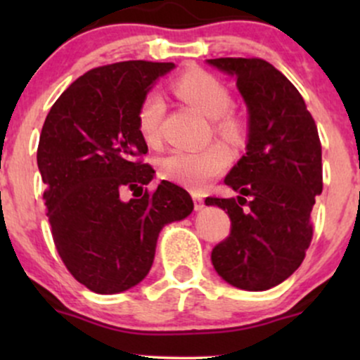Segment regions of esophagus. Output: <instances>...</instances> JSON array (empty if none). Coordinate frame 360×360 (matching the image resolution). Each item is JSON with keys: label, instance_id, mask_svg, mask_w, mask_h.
Segmentation results:
<instances>
[{"label": "esophagus", "instance_id": "esophagus-1", "mask_svg": "<svg viewBox=\"0 0 360 360\" xmlns=\"http://www.w3.org/2000/svg\"><path fill=\"white\" fill-rule=\"evenodd\" d=\"M193 200H194V210H203L205 200L200 196V194H193Z\"/></svg>", "mask_w": 360, "mask_h": 360}]
</instances>
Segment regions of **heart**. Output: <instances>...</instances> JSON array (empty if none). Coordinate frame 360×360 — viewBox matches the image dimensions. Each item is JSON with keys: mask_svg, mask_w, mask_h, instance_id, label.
<instances>
[{"mask_svg": "<svg viewBox=\"0 0 360 360\" xmlns=\"http://www.w3.org/2000/svg\"><path fill=\"white\" fill-rule=\"evenodd\" d=\"M172 88L184 101L200 110L208 118H213V128L221 139L229 142H240L245 135V122L235 115L232 108V93L213 74L193 69L181 74ZM164 100L159 93L150 91L142 98L137 111V130L148 146L160 139ZM230 152L220 143L201 150H172L160 160V174L166 179L189 189L205 188L229 167Z\"/></svg>", "mask_w": 360, "mask_h": 360, "instance_id": "heart-1", "label": "heart"}]
</instances>
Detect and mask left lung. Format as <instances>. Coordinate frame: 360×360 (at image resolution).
I'll list each match as a JSON object with an SVG mask.
<instances>
[{"label": "left lung", "instance_id": "8db88e82", "mask_svg": "<svg viewBox=\"0 0 360 360\" xmlns=\"http://www.w3.org/2000/svg\"><path fill=\"white\" fill-rule=\"evenodd\" d=\"M208 64L235 74L249 106L247 154L225 177L240 196L205 200L232 221L212 262L232 286L264 291L298 269L311 243V210L323 189L320 137L300 91L269 62L220 57Z\"/></svg>", "mask_w": 360, "mask_h": 360}]
</instances>
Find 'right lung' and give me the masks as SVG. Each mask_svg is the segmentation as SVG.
Segmentation results:
<instances>
[{
	"instance_id": "obj_1",
	"label": "right lung",
	"mask_w": 360,
	"mask_h": 360,
	"mask_svg": "<svg viewBox=\"0 0 360 360\" xmlns=\"http://www.w3.org/2000/svg\"><path fill=\"white\" fill-rule=\"evenodd\" d=\"M172 62L125 60L82 74L52 105L37 162L56 249L72 278L100 295L139 284L150 271L159 232L193 212L186 189L143 164L137 111ZM134 191L131 200L122 193Z\"/></svg>"
}]
</instances>
